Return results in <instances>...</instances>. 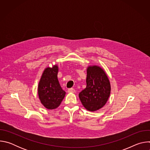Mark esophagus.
Wrapping results in <instances>:
<instances>
[{
  "mask_svg": "<svg viewBox=\"0 0 150 150\" xmlns=\"http://www.w3.org/2000/svg\"><path fill=\"white\" fill-rule=\"evenodd\" d=\"M68 93H75V89L71 88H69V89L68 90Z\"/></svg>",
  "mask_w": 150,
  "mask_h": 150,
  "instance_id": "1",
  "label": "esophagus"
}]
</instances>
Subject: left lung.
Listing matches in <instances>:
<instances>
[{
	"mask_svg": "<svg viewBox=\"0 0 150 150\" xmlns=\"http://www.w3.org/2000/svg\"><path fill=\"white\" fill-rule=\"evenodd\" d=\"M87 87L79 94V99L87 110L95 112L102 108L110 94V83L104 70L97 66L87 69Z\"/></svg>",
	"mask_w": 150,
	"mask_h": 150,
	"instance_id": "1",
	"label": "left lung"
}]
</instances>
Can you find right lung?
<instances>
[{"instance_id":"1","label":"right lung","mask_w":150,"mask_h":150,"mask_svg":"<svg viewBox=\"0 0 150 150\" xmlns=\"http://www.w3.org/2000/svg\"><path fill=\"white\" fill-rule=\"evenodd\" d=\"M57 73V65L46 68L38 83V94L40 101L46 108L50 110L59 107L66 94L60 87Z\"/></svg>"}]
</instances>
